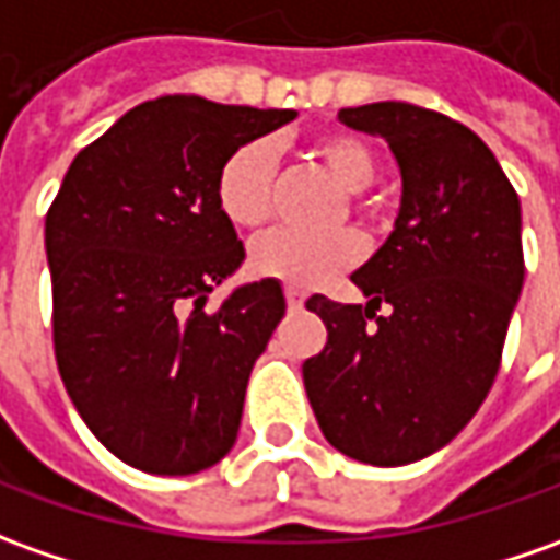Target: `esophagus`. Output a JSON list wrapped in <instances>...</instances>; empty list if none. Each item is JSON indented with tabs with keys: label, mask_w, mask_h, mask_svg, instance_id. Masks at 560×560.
<instances>
[{
	"label": "esophagus",
	"mask_w": 560,
	"mask_h": 560,
	"mask_svg": "<svg viewBox=\"0 0 560 560\" xmlns=\"http://www.w3.org/2000/svg\"><path fill=\"white\" fill-rule=\"evenodd\" d=\"M287 304L292 307V311H295V307H302V304H304V295L299 292V289L287 287Z\"/></svg>",
	"instance_id": "1"
}]
</instances>
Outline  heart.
Masks as SVG:
<instances>
[{"label":"heart","mask_w":560,"mask_h":560,"mask_svg":"<svg viewBox=\"0 0 560 560\" xmlns=\"http://www.w3.org/2000/svg\"><path fill=\"white\" fill-rule=\"evenodd\" d=\"M319 164L329 170L335 183L357 191L375 183L377 155L360 137H323L314 145ZM277 161L268 142H246L234 149L215 176V203L222 215L237 229H258L273 210ZM362 203V200H357ZM362 237L357 231L331 234H302L277 229L261 234L249 249V265L258 277L280 280L292 289H311L326 283L335 273L353 268L362 258Z\"/></svg>","instance_id":"obj_1"}]
</instances>
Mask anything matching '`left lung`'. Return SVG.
I'll return each mask as SVG.
<instances>
[{
    "label": "left lung",
    "instance_id": "left-lung-1",
    "mask_svg": "<svg viewBox=\"0 0 560 560\" xmlns=\"http://www.w3.org/2000/svg\"><path fill=\"white\" fill-rule=\"evenodd\" d=\"M338 121L390 145L402 200L350 273L369 302L307 299L329 341L304 360V390L331 448L405 466L445 448L491 390L524 283L522 203L491 149L442 112L369 103Z\"/></svg>",
    "mask_w": 560,
    "mask_h": 560
}]
</instances>
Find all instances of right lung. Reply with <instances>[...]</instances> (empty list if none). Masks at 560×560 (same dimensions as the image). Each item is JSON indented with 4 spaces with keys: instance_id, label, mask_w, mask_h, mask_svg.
I'll use <instances>...</instances> for the list:
<instances>
[{
    "instance_id": "obj_1",
    "label": "right lung",
    "mask_w": 560,
    "mask_h": 560,
    "mask_svg": "<svg viewBox=\"0 0 560 560\" xmlns=\"http://www.w3.org/2000/svg\"><path fill=\"white\" fill-rule=\"evenodd\" d=\"M295 115L188 94L140 103L81 149L45 215L63 387L88 430L142 472L191 476L237 439L287 299L265 277L203 311L246 258L215 176Z\"/></svg>"
}]
</instances>
